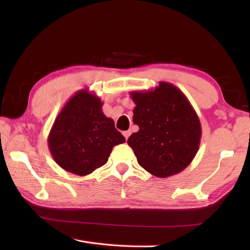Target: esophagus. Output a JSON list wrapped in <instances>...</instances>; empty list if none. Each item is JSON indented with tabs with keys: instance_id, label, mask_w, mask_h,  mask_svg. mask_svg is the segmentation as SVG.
<instances>
[{
	"instance_id": "esophagus-1",
	"label": "esophagus",
	"mask_w": 250,
	"mask_h": 250,
	"mask_svg": "<svg viewBox=\"0 0 250 250\" xmlns=\"http://www.w3.org/2000/svg\"><path fill=\"white\" fill-rule=\"evenodd\" d=\"M130 134H131V131H130V130H128V131H124V135H125V138L126 139V140H128V138L130 137Z\"/></svg>"
}]
</instances>
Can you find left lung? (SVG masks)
I'll list each match as a JSON object with an SVG mask.
<instances>
[{"instance_id": "1", "label": "left lung", "mask_w": 250, "mask_h": 250, "mask_svg": "<svg viewBox=\"0 0 250 250\" xmlns=\"http://www.w3.org/2000/svg\"><path fill=\"white\" fill-rule=\"evenodd\" d=\"M133 124L128 139L138 163L158 177L175 175L189 166L200 147L202 128L195 110L174 84L160 82L154 89L132 91Z\"/></svg>"}]
</instances>
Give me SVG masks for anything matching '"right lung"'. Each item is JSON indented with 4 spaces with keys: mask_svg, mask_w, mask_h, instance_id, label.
<instances>
[{
    "mask_svg": "<svg viewBox=\"0 0 250 250\" xmlns=\"http://www.w3.org/2000/svg\"><path fill=\"white\" fill-rule=\"evenodd\" d=\"M104 103L87 89L76 92L58 113L48 134V147L59 167L76 175L90 174L107 163L112 147L125 142Z\"/></svg>",
    "mask_w": 250,
    "mask_h": 250,
    "instance_id": "right-lung-1",
    "label": "right lung"
}]
</instances>
